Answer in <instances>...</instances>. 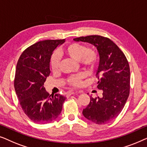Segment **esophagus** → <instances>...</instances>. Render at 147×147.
Listing matches in <instances>:
<instances>
[{
  "label": "esophagus",
  "mask_w": 147,
  "mask_h": 147,
  "mask_svg": "<svg viewBox=\"0 0 147 147\" xmlns=\"http://www.w3.org/2000/svg\"><path fill=\"white\" fill-rule=\"evenodd\" d=\"M75 94V92L74 91H73V90H69V91H68L67 92V96H69L70 95H71V94Z\"/></svg>",
  "instance_id": "1"
}]
</instances>
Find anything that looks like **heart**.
Instances as JSON below:
<instances>
[{
    "label": "heart",
    "mask_w": 147,
    "mask_h": 147,
    "mask_svg": "<svg viewBox=\"0 0 147 147\" xmlns=\"http://www.w3.org/2000/svg\"><path fill=\"white\" fill-rule=\"evenodd\" d=\"M61 53L72 59L79 61L81 65L86 69H92L96 65L98 61V53L92 47H86L85 45L80 43L73 42L65 45L61 49ZM60 58L57 53H53L50 59V67L52 71H57L59 69ZM83 73L69 76L67 82L69 86L79 88L83 84L85 78Z\"/></svg>",
    "instance_id": "b5f03b06"
}]
</instances>
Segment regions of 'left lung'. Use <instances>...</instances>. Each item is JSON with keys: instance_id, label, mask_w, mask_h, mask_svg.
Here are the masks:
<instances>
[{"instance_id": "8db88e82", "label": "left lung", "mask_w": 147, "mask_h": 147, "mask_svg": "<svg viewBox=\"0 0 147 147\" xmlns=\"http://www.w3.org/2000/svg\"><path fill=\"white\" fill-rule=\"evenodd\" d=\"M95 45L100 54L97 72V87L102 98H90L84 108V117L96 124H104L117 117L123 109L130 94V67L121 49L109 38L88 35L74 39Z\"/></svg>"}]
</instances>
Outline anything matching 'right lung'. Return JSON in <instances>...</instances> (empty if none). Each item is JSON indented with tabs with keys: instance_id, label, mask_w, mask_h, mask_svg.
<instances>
[{
	"instance_id": "obj_1",
	"label": "right lung",
	"mask_w": 147,
	"mask_h": 147,
	"mask_svg": "<svg viewBox=\"0 0 147 147\" xmlns=\"http://www.w3.org/2000/svg\"><path fill=\"white\" fill-rule=\"evenodd\" d=\"M65 39L44 40L29 46L20 56L16 67L14 86L20 105L32 121L47 124L61 113L66 98L49 95L44 82L49 76V62L53 50Z\"/></svg>"
}]
</instances>
